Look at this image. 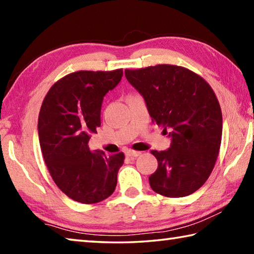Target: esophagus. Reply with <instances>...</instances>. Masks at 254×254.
<instances>
[{
  "instance_id": "34e87169",
  "label": "esophagus",
  "mask_w": 254,
  "mask_h": 254,
  "mask_svg": "<svg viewBox=\"0 0 254 254\" xmlns=\"http://www.w3.org/2000/svg\"><path fill=\"white\" fill-rule=\"evenodd\" d=\"M126 154H127V157H130V158H136V157L140 156L141 152H139V151H133V150H127V151L126 152Z\"/></svg>"
}]
</instances>
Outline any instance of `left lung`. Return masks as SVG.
Segmentation results:
<instances>
[{"instance_id": "left-lung-1", "label": "left lung", "mask_w": 254, "mask_h": 254, "mask_svg": "<svg viewBox=\"0 0 254 254\" xmlns=\"http://www.w3.org/2000/svg\"><path fill=\"white\" fill-rule=\"evenodd\" d=\"M126 77L171 140L169 149L152 151L158 160L149 177L152 190L173 198L192 194L208 179L221 147L222 111L212 87L174 65L127 69Z\"/></svg>"}]
</instances>
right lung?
Instances as JSON below:
<instances>
[{
	"label": "right lung",
	"mask_w": 254,
	"mask_h": 254,
	"mask_svg": "<svg viewBox=\"0 0 254 254\" xmlns=\"http://www.w3.org/2000/svg\"><path fill=\"white\" fill-rule=\"evenodd\" d=\"M122 69L72 72L49 89L38 119L41 152L54 182L64 194L94 204L113 194L122 152L105 157L91 151L88 141L101 126L103 98L121 81Z\"/></svg>",
	"instance_id": "obj_1"
}]
</instances>
